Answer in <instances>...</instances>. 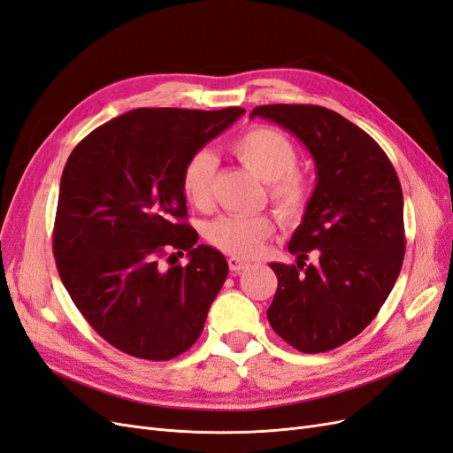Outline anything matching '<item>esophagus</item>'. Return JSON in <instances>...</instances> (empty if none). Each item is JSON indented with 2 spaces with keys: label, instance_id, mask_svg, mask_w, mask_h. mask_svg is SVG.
<instances>
[{
  "label": "esophagus",
  "instance_id": "34e87169",
  "mask_svg": "<svg viewBox=\"0 0 453 453\" xmlns=\"http://www.w3.org/2000/svg\"><path fill=\"white\" fill-rule=\"evenodd\" d=\"M250 266L248 260H242L240 257H228V268L232 272H242Z\"/></svg>",
  "mask_w": 453,
  "mask_h": 453
}]
</instances>
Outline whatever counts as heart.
I'll return each mask as SVG.
<instances>
[{"label": "heart", "instance_id": "obj_1", "mask_svg": "<svg viewBox=\"0 0 453 453\" xmlns=\"http://www.w3.org/2000/svg\"><path fill=\"white\" fill-rule=\"evenodd\" d=\"M232 150L245 168L268 183L270 200L287 221L304 215L310 202V185L296 170L300 150L278 128L253 127L232 143ZM217 158L210 149L195 150L181 172V193L198 210L213 203ZM273 232L270 215H223L205 226L203 234L213 248L232 257H255Z\"/></svg>", "mask_w": 453, "mask_h": 453}]
</instances>
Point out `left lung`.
I'll use <instances>...</instances> for the list:
<instances>
[{
  "instance_id": "obj_1",
  "label": "left lung",
  "mask_w": 453,
  "mask_h": 453,
  "mask_svg": "<svg viewBox=\"0 0 453 453\" xmlns=\"http://www.w3.org/2000/svg\"><path fill=\"white\" fill-rule=\"evenodd\" d=\"M306 145L318 185L289 242L296 265L272 263L278 291L268 321L298 351L321 353L357 336L386 303L404 258L403 188L381 147L321 105H258ZM311 250L319 260L306 265Z\"/></svg>"
}]
</instances>
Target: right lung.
<instances>
[{"mask_svg":"<svg viewBox=\"0 0 453 453\" xmlns=\"http://www.w3.org/2000/svg\"><path fill=\"white\" fill-rule=\"evenodd\" d=\"M243 113L134 109L67 158L52 234L60 280L94 331L132 357L168 361L202 334L228 265L185 223L181 172ZM173 250L188 251L185 267Z\"/></svg>","mask_w":453,"mask_h":453,"instance_id":"1","label":"right lung"}]
</instances>
